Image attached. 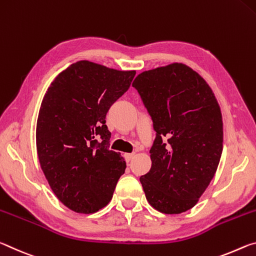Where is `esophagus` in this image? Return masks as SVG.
Wrapping results in <instances>:
<instances>
[{
  "label": "esophagus",
  "instance_id": "obj_1",
  "mask_svg": "<svg viewBox=\"0 0 256 256\" xmlns=\"http://www.w3.org/2000/svg\"><path fill=\"white\" fill-rule=\"evenodd\" d=\"M134 156H135V154H134V153H126L124 154V158H126V161H127V162H130L134 158Z\"/></svg>",
  "mask_w": 256,
  "mask_h": 256
}]
</instances>
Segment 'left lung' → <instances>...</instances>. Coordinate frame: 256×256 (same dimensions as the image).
I'll return each mask as SVG.
<instances>
[{"label": "left lung", "mask_w": 256, "mask_h": 256, "mask_svg": "<svg viewBox=\"0 0 256 256\" xmlns=\"http://www.w3.org/2000/svg\"><path fill=\"white\" fill-rule=\"evenodd\" d=\"M156 132L152 166L140 178L158 212L179 214L198 202L219 166L224 124L219 103L204 79L184 64L144 71L132 82Z\"/></svg>", "instance_id": "left-lung-1"}]
</instances>
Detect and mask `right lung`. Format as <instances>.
Masks as SVG:
<instances>
[{
  "instance_id": "right-lung-1",
  "label": "right lung",
  "mask_w": 256,
  "mask_h": 256,
  "mask_svg": "<svg viewBox=\"0 0 256 256\" xmlns=\"http://www.w3.org/2000/svg\"><path fill=\"white\" fill-rule=\"evenodd\" d=\"M136 71L78 61L56 76L42 100L36 148L42 170L61 203L77 213L110 202L126 161L108 148L106 116Z\"/></svg>"
}]
</instances>
